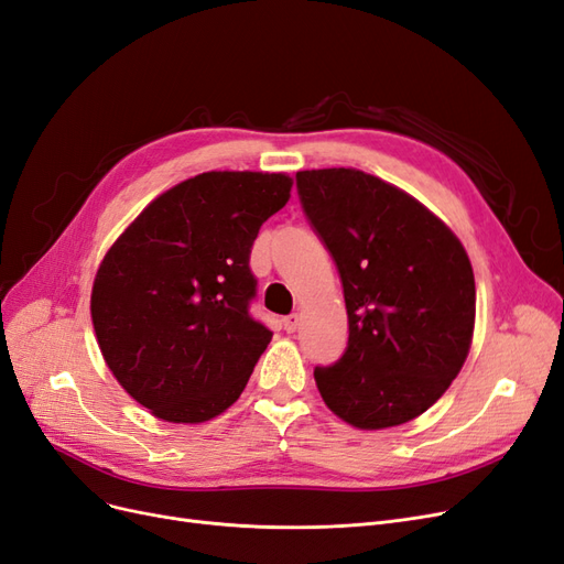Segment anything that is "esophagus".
Masks as SVG:
<instances>
[{
  "label": "esophagus",
  "instance_id": "esophagus-1",
  "mask_svg": "<svg viewBox=\"0 0 564 564\" xmlns=\"http://www.w3.org/2000/svg\"><path fill=\"white\" fill-rule=\"evenodd\" d=\"M299 324H301V317H299V315H289V317L282 319V327H284L286 334H294V332L299 329Z\"/></svg>",
  "mask_w": 564,
  "mask_h": 564
}]
</instances>
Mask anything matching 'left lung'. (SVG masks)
Returning a JSON list of instances; mask_svg holds the SVG:
<instances>
[{"mask_svg":"<svg viewBox=\"0 0 564 564\" xmlns=\"http://www.w3.org/2000/svg\"><path fill=\"white\" fill-rule=\"evenodd\" d=\"M296 187L348 311L344 355L315 367L324 404L362 431L416 419L470 350L475 278L464 245L412 195L357 169L299 172Z\"/></svg>","mask_w":564,"mask_h":564,"instance_id":"1","label":"left lung"}]
</instances>
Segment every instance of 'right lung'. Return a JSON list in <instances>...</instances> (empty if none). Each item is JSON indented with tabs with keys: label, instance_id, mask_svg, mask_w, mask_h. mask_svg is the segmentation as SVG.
I'll list each match as a JSON object with an SVG mask.
<instances>
[{
	"label": "right lung",
	"instance_id": "1",
	"mask_svg": "<svg viewBox=\"0 0 564 564\" xmlns=\"http://www.w3.org/2000/svg\"><path fill=\"white\" fill-rule=\"evenodd\" d=\"M292 178L207 172L150 202L100 263L91 319L129 395L162 421L202 423L242 390L272 332L249 305V253Z\"/></svg>",
	"mask_w": 564,
	"mask_h": 564
}]
</instances>
